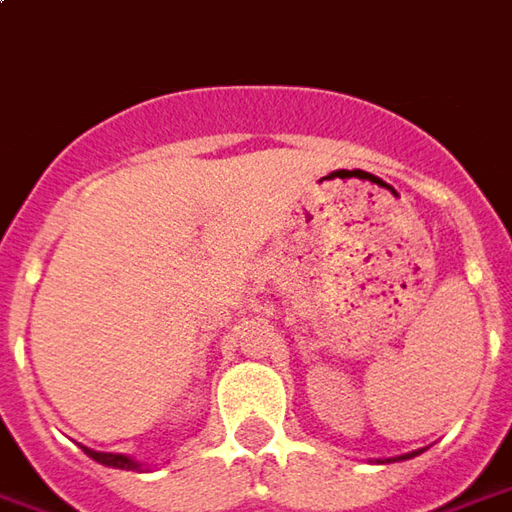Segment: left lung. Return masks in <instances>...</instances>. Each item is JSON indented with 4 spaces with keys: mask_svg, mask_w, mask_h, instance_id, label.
<instances>
[{
    "mask_svg": "<svg viewBox=\"0 0 512 512\" xmlns=\"http://www.w3.org/2000/svg\"><path fill=\"white\" fill-rule=\"evenodd\" d=\"M417 454H423V451H411V454L389 456V459H377V462H380V465H383V462H403V459H411V456H417Z\"/></svg>",
    "mask_w": 512,
    "mask_h": 512,
    "instance_id": "1",
    "label": "left lung"
}]
</instances>
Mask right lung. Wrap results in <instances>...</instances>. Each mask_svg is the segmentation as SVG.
<instances>
[{
  "instance_id": "obj_1",
  "label": "right lung",
  "mask_w": 512,
  "mask_h": 512,
  "mask_svg": "<svg viewBox=\"0 0 512 512\" xmlns=\"http://www.w3.org/2000/svg\"><path fill=\"white\" fill-rule=\"evenodd\" d=\"M84 454L89 459H95L98 465H106V468H120V471H140L143 465L126 454H106V451H92V448H84Z\"/></svg>"
}]
</instances>
